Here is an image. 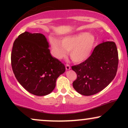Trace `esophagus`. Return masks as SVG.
<instances>
[{"mask_svg": "<svg viewBox=\"0 0 128 128\" xmlns=\"http://www.w3.org/2000/svg\"><path fill=\"white\" fill-rule=\"evenodd\" d=\"M66 68L67 69V70H69V69H70V66H68V65H67V66L66 67Z\"/></svg>", "mask_w": 128, "mask_h": 128, "instance_id": "34e87169", "label": "esophagus"}]
</instances>
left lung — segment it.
Segmentation results:
<instances>
[{
    "label": "left lung",
    "mask_w": 128,
    "mask_h": 128,
    "mask_svg": "<svg viewBox=\"0 0 128 128\" xmlns=\"http://www.w3.org/2000/svg\"><path fill=\"white\" fill-rule=\"evenodd\" d=\"M49 48L44 35L26 31L13 44L11 56L13 73L20 84L36 96L50 93L57 78L66 70L64 64L52 56Z\"/></svg>",
    "instance_id": "obj_1"
}]
</instances>
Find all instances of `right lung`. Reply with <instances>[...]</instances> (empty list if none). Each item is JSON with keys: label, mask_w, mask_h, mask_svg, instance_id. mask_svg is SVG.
<instances>
[{"label": "right lung", "mask_w": 128, "mask_h": 128, "mask_svg": "<svg viewBox=\"0 0 128 128\" xmlns=\"http://www.w3.org/2000/svg\"><path fill=\"white\" fill-rule=\"evenodd\" d=\"M116 43L103 42L95 47L88 59L72 68L77 74L73 88L84 96H92L105 88L114 79L118 68Z\"/></svg>", "instance_id": "1"}]
</instances>
